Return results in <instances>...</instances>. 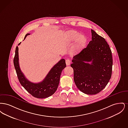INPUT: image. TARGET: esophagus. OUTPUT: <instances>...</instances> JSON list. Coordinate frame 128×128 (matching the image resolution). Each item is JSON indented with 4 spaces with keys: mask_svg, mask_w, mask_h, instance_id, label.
<instances>
[{
    "mask_svg": "<svg viewBox=\"0 0 128 128\" xmlns=\"http://www.w3.org/2000/svg\"><path fill=\"white\" fill-rule=\"evenodd\" d=\"M66 64L67 66H69V65H70V60L67 59V60H66Z\"/></svg>",
    "mask_w": 128,
    "mask_h": 128,
    "instance_id": "34e87169",
    "label": "esophagus"
}]
</instances>
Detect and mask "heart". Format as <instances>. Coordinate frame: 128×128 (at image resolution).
<instances>
[{"label": "heart", "mask_w": 128, "mask_h": 128, "mask_svg": "<svg viewBox=\"0 0 128 128\" xmlns=\"http://www.w3.org/2000/svg\"><path fill=\"white\" fill-rule=\"evenodd\" d=\"M64 40L66 42L71 43L78 41L76 46L75 50H78L81 48L85 44L86 39L85 36L80 35L79 32L74 31H70L65 34Z\"/></svg>", "instance_id": "b5f03b06"}]
</instances>
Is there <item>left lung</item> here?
<instances>
[{
  "label": "left lung",
  "instance_id": "obj_1",
  "mask_svg": "<svg viewBox=\"0 0 128 128\" xmlns=\"http://www.w3.org/2000/svg\"><path fill=\"white\" fill-rule=\"evenodd\" d=\"M92 40L86 48L73 56L74 80L80 90L96 94L108 84L111 77L112 52L103 37L91 29Z\"/></svg>",
  "mask_w": 128,
  "mask_h": 128
}]
</instances>
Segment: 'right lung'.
Segmentation results:
<instances>
[{
    "instance_id": "add662e5",
    "label": "right lung",
    "mask_w": 128,
    "mask_h": 128,
    "mask_svg": "<svg viewBox=\"0 0 128 128\" xmlns=\"http://www.w3.org/2000/svg\"><path fill=\"white\" fill-rule=\"evenodd\" d=\"M30 34H26L24 40L27 36ZM20 43L21 42L18 44V46ZM18 46H17L13 63L18 80L21 85L32 96L37 98H46L53 95L58 89L62 71L66 67L65 60L61 59L56 64L42 82L34 83L25 77L20 68L18 62Z\"/></svg>"
}]
</instances>
